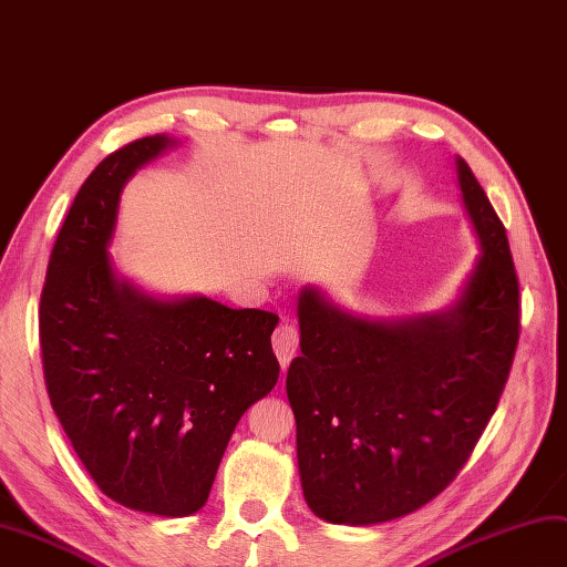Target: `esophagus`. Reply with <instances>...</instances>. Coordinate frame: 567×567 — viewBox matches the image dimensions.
Instances as JSON below:
<instances>
[{
	"label": "esophagus",
	"instance_id": "1",
	"mask_svg": "<svg viewBox=\"0 0 567 567\" xmlns=\"http://www.w3.org/2000/svg\"><path fill=\"white\" fill-rule=\"evenodd\" d=\"M272 350H275V357H278V361H280V367L287 369L289 361L295 359V354L299 350V330H297V326L282 323V326L275 328Z\"/></svg>",
	"mask_w": 567,
	"mask_h": 567
}]
</instances>
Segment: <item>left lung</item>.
<instances>
[{
    "mask_svg": "<svg viewBox=\"0 0 567 567\" xmlns=\"http://www.w3.org/2000/svg\"><path fill=\"white\" fill-rule=\"evenodd\" d=\"M482 241L460 299L441 313L367 321L318 287L297 301L301 357L287 371L303 498L336 525H379L433 501L496 412L519 340V282L505 227L457 157Z\"/></svg>",
    "mask_w": 567,
    "mask_h": 567,
    "instance_id": "8db88e82",
    "label": "left lung"
}]
</instances>
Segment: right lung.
<instances>
[{
	"mask_svg": "<svg viewBox=\"0 0 567 567\" xmlns=\"http://www.w3.org/2000/svg\"><path fill=\"white\" fill-rule=\"evenodd\" d=\"M174 145L114 151L83 182L52 246L40 297L48 395L107 498L163 517L208 501L241 414L278 383V316L208 297L155 299L120 278L107 246L126 179Z\"/></svg>",
	"mask_w": 567,
	"mask_h": 567,
	"instance_id": "obj_1",
	"label": "right lung"
}]
</instances>
